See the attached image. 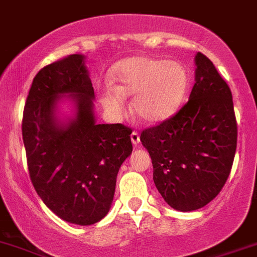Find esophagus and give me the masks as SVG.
I'll use <instances>...</instances> for the list:
<instances>
[{
    "label": "esophagus",
    "mask_w": 257,
    "mask_h": 257,
    "mask_svg": "<svg viewBox=\"0 0 257 257\" xmlns=\"http://www.w3.org/2000/svg\"><path fill=\"white\" fill-rule=\"evenodd\" d=\"M131 141H133L134 145H138L139 143H140V135H139L136 131H134V133L131 134Z\"/></svg>",
    "instance_id": "1"
}]
</instances>
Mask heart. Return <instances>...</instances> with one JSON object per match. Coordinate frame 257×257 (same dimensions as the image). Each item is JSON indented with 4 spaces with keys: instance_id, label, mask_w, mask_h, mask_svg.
<instances>
[{
    "instance_id": "heart-1",
    "label": "heart",
    "mask_w": 257,
    "mask_h": 257,
    "mask_svg": "<svg viewBox=\"0 0 257 257\" xmlns=\"http://www.w3.org/2000/svg\"><path fill=\"white\" fill-rule=\"evenodd\" d=\"M116 86L100 88L108 110L121 113L123 96L135 95L133 110L144 122L157 123L173 116L181 107L190 85L186 66L177 61L138 56L121 61L114 70Z\"/></svg>"
}]
</instances>
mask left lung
Segmentation results:
<instances>
[{"label":"left lung","mask_w":257,"mask_h":257,"mask_svg":"<svg viewBox=\"0 0 257 257\" xmlns=\"http://www.w3.org/2000/svg\"><path fill=\"white\" fill-rule=\"evenodd\" d=\"M195 85L188 102L158 126L141 133L153 180L176 210L205 206L224 186L237 148L232 93L205 55L195 56Z\"/></svg>","instance_id":"left-lung-1"}]
</instances>
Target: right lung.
Returning a JSON list of instances; mask_svg holds the SVG:
<instances>
[{
  "label": "right lung",
  "instance_id": "obj_1",
  "mask_svg": "<svg viewBox=\"0 0 257 257\" xmlns=\"http://www.w3.org/2000/svg\"><path fill=\"white\" fill-rule=\"evenodd\" d=\"M66 95L75 114L62 121L55 112ZM94 98L85 57L70 55L35 75L21 124L35 191L61 219L79 225L107 215L119 167L133 153V130L96 123Z\"/></svg>",
  "mask_w": 257,
  "mask_h": 257
}]
</instances>
